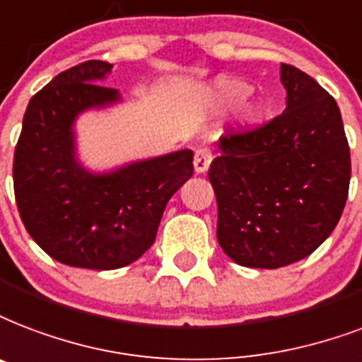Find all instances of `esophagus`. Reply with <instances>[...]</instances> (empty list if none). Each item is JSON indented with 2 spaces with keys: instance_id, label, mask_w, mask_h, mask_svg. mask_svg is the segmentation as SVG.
<instances>
[{
  "instance_id": "esophagus-1",
  "label": "esophagus",
  "mask_w": 362,
  "mask_h": 362,
  "mask_svg": "<svg viewBox=\"0 0 362 362\" xmlns=\"http://www.w3.org/2000/svg\"><path fill=\"white\" fill-rule=\"evenodd\" d=\"M212 153L206 148H197L195 150V157H193V169L197 175H203L209 170V165H211Z\"/></svg>"
}]
</instances>
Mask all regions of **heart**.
<instances>
[{
    "mask_svg": "<svg viewBox=\"0 0 362 362\" xmlns=\"http://www.w3.org/2000/svg\"><path fill=\"white\" fill-rule=\"evenodd\" d=\"M252 95V85L233 77H222L212 85L209 98L211 104L218 110H231L239 106ZM267 119V107L264 102L252 100L245 104L241 112V127L245 131H255L262 127Z\"/></svg>",
    "mask_w": 362,
    "mask_h": 362,
    "instance_id": "1",
    "label": "heart"
}]
</instances>
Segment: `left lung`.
I'll use <instances>...</instances> for the list:
<instances>
[{
  "label": "left lung",
  "mask_w": 362,
  "mask_h": 362,
  "mask_svg": "<svg viewBox=\"0 0 362 362\" xmlns=\"http://www.w3.org/2000/svg\"><path fill=\"white\" fill-rule=\"evenodd\" d=\"M285 112L255 131L220 138L209 180L216 237L245 267L288 266L310 256L346 206L351 159L340 107L321 85L281 64Z\"/></svg>",
  "instance_id": "obj_1"
}]
</instances>
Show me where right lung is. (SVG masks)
Listing matches in <instances>:
<instances>
[{
    "instance_id": "right-lung-1",
    "label": "right lung",
    "mask_w": 362,
    "mask_h": 362,
    "mask_svg": "<svg viewBox=\"0 0 362 362\" xmlns=\"http://www.w3.org/2000/svg\"><path fill=\"white\" fill-rule=\"evenodd\" d=\"M112 64L87 60L62 71L28 104L13 182L21 218L47 255L66 266L117 269L153 245L163 211L193 175V151L90 173L77 161V115L121 100L98 83Z\"/></svg>"
}]
</instances>
